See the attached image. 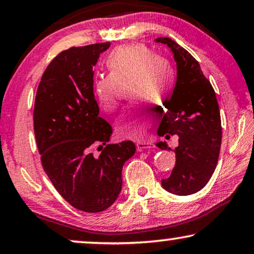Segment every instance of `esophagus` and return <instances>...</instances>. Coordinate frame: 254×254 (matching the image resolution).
<instances>
[{"mask_svg": "<svg viewBox=\"0 0 254 254\" xmlns=\"http://www.w3.org/2000/svg\"><path fill=\"white\" fill-rule=\"evenodd\" d=\"M135 146H137V149L139 152L145 151V149H152L155 147V146L151 144V142H144V141H138L137 144H135Z\"/></svg>", "mask_w": 254, "mask_h": 254, "instance_id": "obj_1", "label": "esophagus"}]
</instances>
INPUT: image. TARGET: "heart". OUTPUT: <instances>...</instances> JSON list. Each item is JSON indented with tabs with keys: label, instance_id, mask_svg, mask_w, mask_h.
Instances as JSON below:
<instances>
[{
	"label": "heart",
	"instance_id": "heart-1",
	"mask_svg": "<svg viewBox=\"0 0 254 254\" xmlns=\"http://www.w3.org/2000/svg\"><path fill=\"white\" fill-rule=\"evenodd\" d=\"M108 76L93 81V96L105 114L115 113L120 105L119 86L132 81L130 99L135 103L124 108L116 121V132L122 137L139 138L152 123V114L144 102L161 103L173 86L170 67L148 47L140 44L120 46L106 59Z\"/></svg>",
	"mask_w": 254,
	"mask_h": 254
}]
</instances>
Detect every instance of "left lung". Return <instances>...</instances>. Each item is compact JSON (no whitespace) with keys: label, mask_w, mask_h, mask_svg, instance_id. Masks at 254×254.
<instances>
[{"label":"left lung","mask_w":254,"mask_h":254,"mask_svg":"<svg viewBox=\"0 0 254 254\" xmlns=\"http://www.w3.org/2000/svg\"><path fill=\"white\" fill-rule=\"evenodd\" d=\"M155 41L170 48L177 64L176 85L158 128L160 137L178 134V146L174 149L176 163L161 184L170 193L189 195L201 190L216 168L222 141L219 103L213 86L190 53L169 38ZM156 146L171 149L166 141Z\"/></svg>","instance_id":"left-lung-1"}]
</instances>
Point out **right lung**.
Instances as JSON below:
<instances>
[{"mask_svg":"<svg viewBox=\"0 0 254 254\" xmlns=\"http://www.w3.org/2000/svg\"><path fill=\"white\" fill-rule=\"evenodd\" d=\"M110 42L60 53L41 77L35 95L34 134L45 173L74 208L102 212L122 190V169L135 153L130 140L108 144L112 126L99 116L93 67ZM102 153L94 156L93 145Z\"/></svg>","mask_w":254,"mask_h":254,"instance_id":"1","label":"right lung"}]
</instances>
